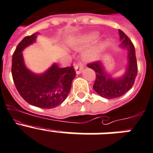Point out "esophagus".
<instances>
[{"mask_svg": "<svg viewBox=\"0 0 153 153\" xmlns=\"http://www.w3.org/2000/svg\"><path fill=\"white\" fill-rule=\"evenodd\" d=\"M84 67H83V65L81 63H78V64H76V65H75V71H76V73L78 74H81V72H82V70H83Z\"/></svg>", "mask_w": 153, "mask_h": 153, "instance_id": "34e87169", "label": "esophagus"}]
</instances>
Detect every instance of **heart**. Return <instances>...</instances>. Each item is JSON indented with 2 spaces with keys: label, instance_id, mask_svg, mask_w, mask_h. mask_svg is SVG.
<instances>
[{
  "label": "heart",
  "instance_id": "obj_1",
  "mask_svg": "<svg viewBox=\"0 0 153 153\" xmlns=\"http://www.w3.org/2000/svg\"><path fill=\"white\" fill-rule=\"evenodd\" d=\"M99 37V34L96 31H93V32H90V33L85 34L84 35H81L79 38H77L73 43V48H81V47L85 46L87 44H89L91 43L94 42L97 38ZM102 49V44H99L97 46L94 47L93 48L90 49L85 53L84 54V58L88 61H94L96 60L99 56L100 53Z\"/></svg>",
  "mask_w": 153,
  "mask_h": 153
}]
</instances>
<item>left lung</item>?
<instances>
[{"instance_id": "8db88e82", "label": "left lung", "mask_w": 153, "mask_h": 153, "mask_svg": "<svg viewBox=\"0 0 153 153\" xmlns=\"http://www.w3.org/2000/svg\"><path fill=\"white\" fill-rule=\"evenodd\" d=\"M118 32L121 40L120 46L128 50V65L125 73L119 78H114L104 71L105 68L101 62L88 64V67L96 72V81L93 87L94 90L100 96L105 99H114L124 95L132 88L137 75L134 46L123 31L118 30Z\"/></svg>"}]
</instances>
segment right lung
I'll return each instance as SVG.
<instances>
[{
	"mask_svg": "<svg viewBox=\"0 0 153 153\" xmlns=\"http://www.w3.org/2000/svg\"><path fill=\"white\" fill-rule=\"evenodd\" d=\"M38 35L35 32L25 37L17 45L11 72L19 94L27 102L42 109H52L65 100L76 73L73 66L59 68L56 63L42 74H35L26 68L22 51L35 43Z\"/></svg>",
	"mask_w": 153,
	"mask_h": 153,
	"instance_id": "add662e5",
	"label": "right lung"
}]
</instances>
